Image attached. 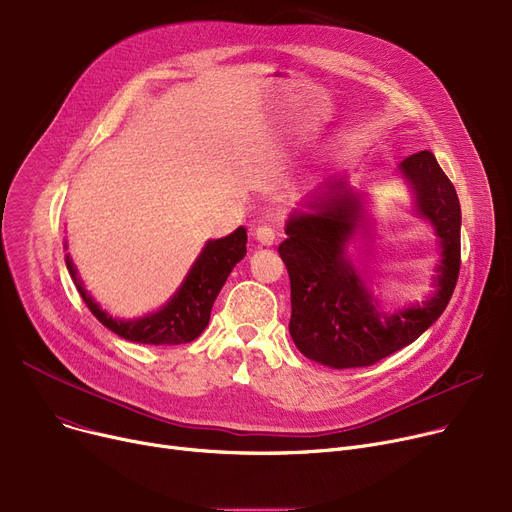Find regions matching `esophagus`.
Here are the masks:
<instances>
[{
    "instance_id": "34e87169",
    "label": "esophagus",
    "mask_w": 512,
    "mask_h": 512,
    "mask_svg": "<svg viewBox=\"0 0 512 512\" xmlns=\"http://www.w3.org/2000/svg\"><path fill=\"white\" fill-rule=\"evenodd\" d=\"M255 240L261 247H272L276 242V230L272 226H259L255 230Z\"/></svg>"
}]
</instances>
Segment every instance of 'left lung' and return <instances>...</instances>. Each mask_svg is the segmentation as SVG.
<instances>
[{
	"label": "left lung",
	"instance_id": "1",
	"mask_svg": "<svg viewBox=\"0 0 512 512\" xmlns=\"http://www.w3.org/2000/svg\"><path fill=\"white\" fill-rule=\"evenodd\" d=\"M415 213L432 224L440 263L436 290L421 303L384 311L346 253L369 230L365 201L346 176H330L286 222L278 247L290 276V336L299 351L332 369L367 367L415 342L444 313L461 270V203L432 151L400 161Z\"/></svg>",
	"mask_w": 512,
	"mask_h": 512
}]
</instances>
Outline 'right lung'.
Segmentation results:
<instances>
[{
    "label": "right lung",
    "mask_w": 512,
    "mask_h": 512,
    "mask_svg": "<svg viewBox=\"0 0 512 512\" xmlns=\"http://www.w3.org/2000/svg\"><path fill=\"white\" fill-rule=\"evenodd\" d=\"M245 255L247 230L242 226L224 238L207 240L201 255L197 257L191 270H188L174 297L159 311H153L139 319H116L103 311L93 301L83 282H80L70 255H66V267L89 311L107 330H112L114 334L130 342L161 346L193 342L201 336V332L209 324L211 307L215 299H218L222 286L226 284L232 267Z\"/></svg>",
    "instance_id": "1"
}]
</instances>
